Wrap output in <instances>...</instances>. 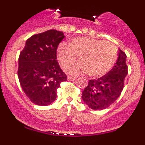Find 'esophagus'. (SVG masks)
<instances>
[{
	"label": "esophagus",
	"instance_id": "34e87169",
	"mask_svg": "<svg viewBox=\"0 0 145 145\" xmlns=\"http://www.w3.org/2000/svg\"><path fill=\"white\" fill-rule=\"evenodd\" d=\"M77 78L72 76H68L67 77V80H75Z\"/></svg>",
	"mask_w": 145,
	"mask_h": 145
}]
</instances>
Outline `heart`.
I'll use <instances>...</instances> for the list:
<instances>
[{
	"label": "heart",
	"mask_w": 145,
	"mask_h": 145,
	"mask_svg": "<svg viewBox=\"0 0 145 145\" xmlns=\"http://www.w3.org/2000/svg\"><path fill=\"white\" fill-rule=\"evenodd\" d=\"M70 45L61 43L57 50L60 66L66 68L79 56L81 61L67 68L69 73H88L94 78L106 75L110 71L118 59V50L113 43L91 37H77Z\"/></svg>",
	"instance_id": "heart-1"
}]
</instances>
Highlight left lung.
<instances>
[{
	"instance_id": "left-lung-1",
	"label": "left lung",
	"mask_w": 145,
	"mask_h": 145,
	"mask_svg": "<svg viewBox=\"0 0 145 145\" xmlns=\"http://www.w3.org/2000/svg\"><path fill=\"white\" fill-rule=\"evenodd\" d=\"M116 65L107 74L97 80H90L82 92L84 103L93 110H104L111 105L120 95L128 74L126 55L118 49Z\"/></svg>"
}]
</instances>
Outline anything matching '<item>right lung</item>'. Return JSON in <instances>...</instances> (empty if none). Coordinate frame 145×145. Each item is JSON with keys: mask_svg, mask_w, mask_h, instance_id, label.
Wrapping results in <instances>:
<instances>
[{"mask_svg": "<svg viewBox=\"0 0 145 145\" xmlns=\"http://www.w3.org/2000/svg\"><path fill=\"white\" fill-rule=\"evenodd\" d=\"M65 38L62 32L49 29L34 35L26 41L19 57L18 78L32 102L40 106L52 104L57 88L67 76L57 61V49Z\"/></svg>", "mask_w": 145, "mask_h": 145, "instance_id": "1", "label": "right lung"}]
</instances>
